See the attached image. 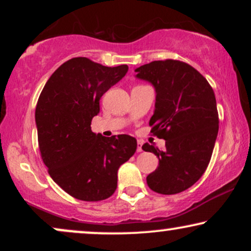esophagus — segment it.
Listing matches in <instances>:
<instances>
[{"instance_id": "1", "label": "esophagus", "mask_w": 251, "mask_h": 251, "mask_svg": "<svg viewBox=\"0 0 251 251\" xmlns=\"http://www.w3.org/2000/svg\"><path fill=\"white\" fill-rule=\"evenodd\" d=\"M137 151L138 152H142L143 151V142H142V140H138V143H137Z\"/></svg>"}]
</instances>
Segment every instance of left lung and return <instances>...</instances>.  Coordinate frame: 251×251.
Returning <instances> with one entry per match:
<instances>
[{
	"instance_id": "left-lung-1",
	"label": "left lung",
	"mask_w": 251,
	"mask_h": 251,
	"mask_svg": "<svg viewBox=\"0 0 251 251\" xmlns=\"http://www.w3.org/2000/svg\"><path fill=\"white\" fill-rule=\"evenodd\" d=\"M135 72V77L154 87L150 126L166 146L160 151L148 143L143 145L159 159L146 181L158 194H179L200 179L211 159L220 123L214 89L200 72L178 60L152 61Z\"/></svg>"
}]
</instances>
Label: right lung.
Listing matches in <instances>:
<instances>
[{
	"label": "right lung",
	"instance_id": "obj_1",
	"mask_svg": "<svg viewBox=\"0 0 251 251\" xmlns=\"http://www.w3.org/2000/svg\"><path fill=\"white\" fill-rule=\"evenodd\" d=\"M128 66L106 67L87 57L62 63L46 82L35 109L39 149L57 185L80 201L114 194L118 170L137 150L135 138H111L91 129L100 98L125 76Z\"/></svg>",
	"mask_w": 251,
	"mask_h": 251
}]
</instances>
